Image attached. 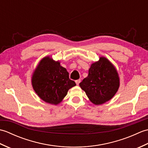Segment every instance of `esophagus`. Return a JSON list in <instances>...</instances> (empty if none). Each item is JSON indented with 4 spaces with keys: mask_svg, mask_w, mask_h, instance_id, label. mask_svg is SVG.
Returning <instances> with one entry per match:
<instances>
[{
    "mask_svg": "<svg viewBox=\"0 0 148 148\" xmlns=\"http://www.w3.org/2000/svg\"><path fill=\"white\" fill-rule=\"evenodd\" d=\"M75 82H76V83L77 85H78V84H79V83L81 82V79H77V80H76V81H75Z\"/></svg>",
    "mask_w": 148,
    "mask_h": 148,
    "instance_id": "34e87169",
    "label": "esophagus"
}]
</instances>
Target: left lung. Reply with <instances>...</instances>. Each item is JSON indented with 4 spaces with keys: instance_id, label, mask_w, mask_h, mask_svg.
Instances as JSON below:
<instances>
[{
    "instance_id": "8db88e82",
    "label": "left lung",
    "mask_w": 148,
    "mask_h": 148,
    "mask_svg": "<svg viewBox=\"0 0 148 148\" xmlns=\"http://www.w3.org/2000/svg\"><path fill=\"white\" fill-rule=\"evenodd\" d=\"M91 102L102 104L111 99L117 92L119 79L115 67L108 59L100 57L92 64L88 76L79 83Z\"/></svg>"
}]
</instances>
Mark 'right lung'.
Listing matches in <instances>:
<instances>
[{
	"label": "right lung",
	"instance_id": "1",
	"mask_svg": "<svg viewBox=\"0 0 148 148\" xmlns=\"http://www.w3.org/2000/svg\"><path fill=\"white\" fill-rule=\"evenodd\" d=\"M32 83L40 99L55 105L62 101L71 88L76 85L69 79L66 69L49 57L40 62L33 74Z\"/></svg>",
	"mask_w": 148,
	"mask_h": 148
}]
</instances>
